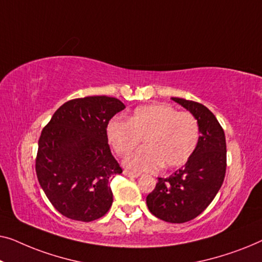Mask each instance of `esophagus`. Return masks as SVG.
Instances as JSON below:
<instances>
[{"label": "esophagus", "mask_w": 262, "mask_h": 262, "mask_svg": "<svg viewBox=\"0 0 262 262\" xmlns=\"http://www.w3.org/2000/svg\"><path fill=\"white\" fill-rule=\"evenodd\" d=\"M123 174L129 177V178H138V177L140 176L139 173H135V172H132V171H128V169H124L123 171Z\"/></svg>", "instance_id": "1"}]
</instances>
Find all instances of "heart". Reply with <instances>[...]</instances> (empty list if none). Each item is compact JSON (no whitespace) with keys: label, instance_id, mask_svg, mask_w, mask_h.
<instances>
[{"label":"heart","instance_id":"b5f03b06","mask_svg":"<svg viewBox=\"0 0 262 262\" xmlns=\"http://www.w3.org/2000/svg\"><path fill=\"white\" fill-rule=\"evenodd\" d=\"M106 136L119 156H127L143 140L145 147L123 161L133 171H154L161 165L174 168L193 154L200 140V124L192 114L158 103L139 106L129 121H110Z\"/></svg>","mask_w":262,"mask_h":262}]
</instances>
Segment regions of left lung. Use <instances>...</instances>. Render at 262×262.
<instances>
[{"label": "left lung", "instance_id": "left-lung-1", "mask_svg": "<svg viewBox=\"0 0 262 262\" xmlns=\"http://www.w3.org/2000/svg\"><path fill=\"white\" fill-rule=\"evenodd\" d=\"M172 99L196 117L201 136L193 154L182 168L167 178H158L146 203L158 219L184 223L201 215L222 186L227 145L223 128L206 106L184 98Z\"/></svg>", "mask_w": 262, "mask_h": 262}]
</instances>
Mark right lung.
Instances as JSON below:
<instances>
[{"label": "right lung", "instance_id": "add662e5", "mask_svg": "<svg viewBox=\"0 0 262 262\" xmlns=\"http://www.w3.org/2000/svg\"><path fill=\"white\" fill-rule=\"evenodd\" d=\"M124 108L108 96L71 99L42 129L36 177L49 201L68 219L91 222L112 206L109 183L122 168L110 152L106 127Z\"/></svg>", "mask_w": 262, "mask_h": 262}]
</instances>
